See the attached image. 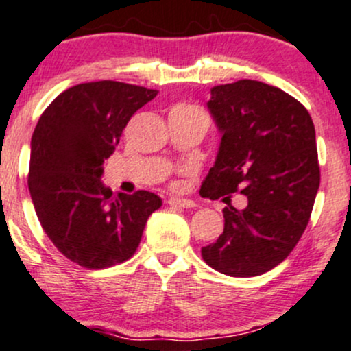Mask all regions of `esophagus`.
Wrapping results in <instances>:
<instances>
[{
    "mask_svg": "<svg viewBox=\"0 0 351 351\" xmlns=\"http://www.w3.org/2000/svg\"><path fill=\"white\" fill-rule=\"evenodd\" d=\"M168 205L173 208H193L195 203L191 199H184V198H178V196H171L168 199Z\"/></svg>",
    "mask_w": 351,
    "mask_h": 351,
    "instance_id": "1",
    "label": "esophagus"
}]
</instances>
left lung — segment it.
Wrapping results in <instances>:
<instances>
[{
    "mask_svg": "<svg viewBox=\"0 0 351 351\" xmlns=\"http://www.w3.org/2000/svg\"><path fill=\"white\" fill-rule=\"evenodd\" d=\"M208 108L223 136L199 193L228 206L223 233L202 256L223 275H263L310 221L319 186L313 121L298 99L255 80L215 86ZM237 191L249 199L243 210L229 203Z\"/></svg>",
    "mask_w": 351,
    "mask_h": 351,
    "instance_id": "left-lung-1",
    "label": "left lung"
}]
</instances>
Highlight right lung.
I'll use <instances>...</instances> for the list:
<instances>
[{"label":"right lung","instance_id":"obj_1","mask_svg":"<svg viewBox=\"0 0 351 351\" xmlns=\"http://www.w3.org/2000/svg\"><path fill=\"white\" fill-rule=\"evenodd\" d=\"M155 90L91 82L58 95L32 138L28 188L34 211L58 252L83 268H110L132 258L160 196L138 190L114 196L101 183L132 117Z\"/></svg>","mask_w":351,"mask_h":351}]
</instances>
